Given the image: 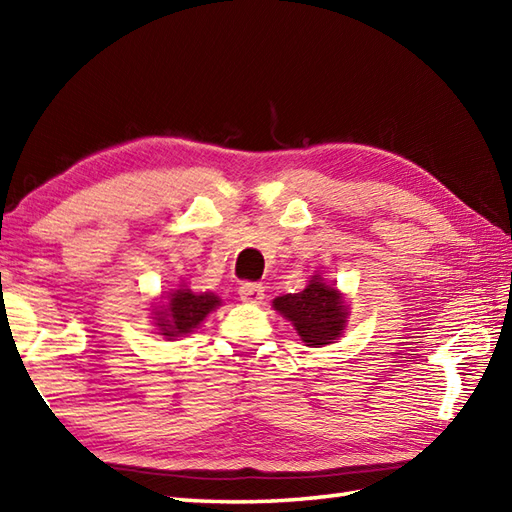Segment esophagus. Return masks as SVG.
<instances>
[{
  "instance_id": "34e87169",
  "label": "esophagus",
  "mask_w": 512,
  "mask_h": 512,
  "mask_svg": "<svg viewBox=\"0 0 512 512\" xmlns=\"http://www.w3.org/2000/svg\"><path fill=\"white\" fill-rule=\"evenodd\" d=\"M239 299L246 303H262L264 286L255 284V281H244V284L239 286Z\"/></svg>"
}]
</instances>
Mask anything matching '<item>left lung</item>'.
Masks as SVG:
<instances>
[{"label": "left lung", "instance_id": "obj_1", "mask_svg": "<svg viewBox=\"0 0 512 512\" xmlns=\"http://www.w3.org/2000/svg\"><path fill=\"white\" fill-rule=\"evenodd\" d=\"M273 308L288 319L308 347H323L334 343L345 330L347 303L334 286H328L321 275H314L301 292L277 297Z\"/></svg>", "mask_w": 512, "mask_h": 512}]
</instances>
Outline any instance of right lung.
Returning a JSON list of instances; mask_svg holds the SVG:
<instances>
[{
  "mask_svg": "<svg viewBox=\"0 0 512 512\" xmlns=\"http://www.w3.org/2000/svg\"><path fill=\"white\" fill-rule=\"evenodd\" d=\"M217 306H222V299L213 295V292H191L189 288H180L169 292L165 303L154 306L156 314V328L158 334L165 339H178V336L191 334L198 325L204 321L209 312H213Z\"/></svg>",
  "mask_w": 512,
  "mask_h": 512,
  "instance_id": "obj_1",
  "label": "right lung"
}]
</instances>
